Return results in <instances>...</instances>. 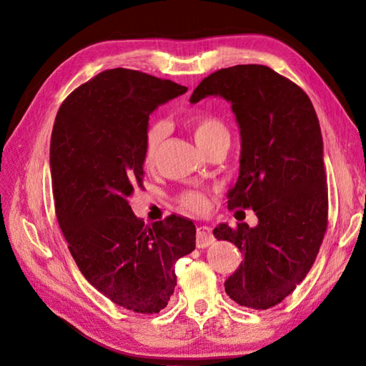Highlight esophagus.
<instances>
[{
  "label": "esophagus",
  "mask_w": 366,
  "mask_h": 366,
  "mask_svg": "<svg viewBox=\"0 0 366 366\" xmlns=\"http://www.w3.org/2000/svg\"><path fill=\"white\" fill-rule=\"evenodd\" d=\"M214 240H215V237L212 234L211 227H206V224H203V227L197 228V247L198 248H206L209 245H212Z\"/></svg>",
  "instance_id": "34e87169"
}]
</instances>
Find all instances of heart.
Masks as SVG:
<instances>
[{
  "instance_id": "b5f03b06",
  "label": "heart",
  "mask_w": 366,
  "mask_h": 366,
  "mask_svg": "<svg viewBox=\"0 0 366 366\" xmlns=\"http://www.w3.org/2000/svg\"><path fill=\"white\" fill-rule=\"evenodd\" d=\"M189 126L192 127L193 138L198 143L201 149L214 143L219 138H228V129L224 124L209 114H195L189 119ZM168 134V124L165 121L152 122L146 132L144 139V162L146 165H151L155 155L159 152V147L163 142V138ZM181 204L193 212H204L207 209V199L203 193L198 192H187L181 197Z\"/></svg>"
}]
</instances>
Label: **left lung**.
Here are the masks:
<instances>
[{
    "label": "left lung",
    "instance_id": "left-lung-1",
    "mask_svg": "<svg viewBox=\"0 0 366 366\" xmlns=\"http://www.w3.org/2000/svg\"><path fill=\"white\" fill-rule=\"evenodd\" d=\"M209 96L231 104L240 130L239 177L228 207H252L258 217L256 227L220 223L214 229L244 256L224 291L240 307L267 310L307 277L327 229L320 121L305 92L267 66L217 71L198 84L190 104Z\"/></svg>",
    "mask_w": 366,
    "mask_h": 366
}]
</instances>
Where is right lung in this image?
Listing matches in <instances>:
<instances>
[{
	"label": "right lung",
	"mask_w": 366,
	"mask_h": 366,
	"mask_svg": "<svg viewBox=\"0 0 366 366\" xmlns=\"http://www.w3.org/2000/svg\"><path fill=\"white\" fill-rule=\"evenodd\" d=\"M184 92L171 80L110 69L64 100L51 132L54 206L72 258L99 292L137 313L168 305L174 264L195 250L192 220L171 215L146 228L129 204L143 182L149 116Z\"/></svg>",
	"instance_id": "obj_1"
}]
</instances>
